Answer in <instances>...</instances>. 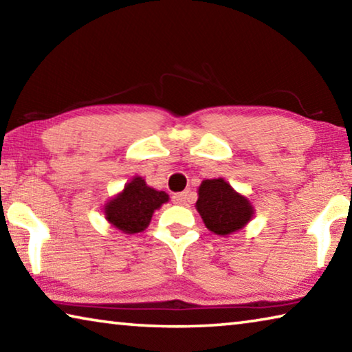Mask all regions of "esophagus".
Listing matches in <instances>:
<instances>
[{
	"mask_svg": "<svg viewBox=\"0 0 352 352\" xmlns=\"http://www.w3.org/2000/svg\"><path fill=\"white\" fill-rule=\"evenodd\" d=\"M172 199H174V204H177V205H186L189 199H190L189 190H183V192L174 194V197H172Z\"/></svg>",
	"mask_w": 352,
	"mask_h": 352,
	"instance_id": "obj_1",
	"label": "esophagus"
}]
</instances>
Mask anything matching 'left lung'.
I'll return each instance as SVG.
<instances>
[{
  "instance_id": "left-lung-1",
  "label": "left lung",
  "mask_w": 352,
  "mask_h": 352,
  "mask_svg": "<svg viewBox=\"0 0 352 352\" xmlns=\"http://www.w3.org/2000/svg\"><path fill=\"white\" fill-rule=\"evenodd\" d=\"M197 211L212 233L225 236L242 228L253 216V208L222 178L200 184Z\"/></svg>"
}]
</instances>
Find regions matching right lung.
<instances>
[{
  "mask_svg": "<svg viewBox=\"0 0 352 352\" xmlns=\"http://www.w3.org/2000/svg\"><path fill=\"white\" fill-rule=\"evenodd\" d=\"M169 200L164 190L148 188L141 177L132 182L105 206V217L124 233H140L147 228L157 208Z\"/></svg>",
  "mask_w": 352,
  "mask_h": 352,
  "instance_id": "1",
  "label": "right lung"
}]
</instances>
